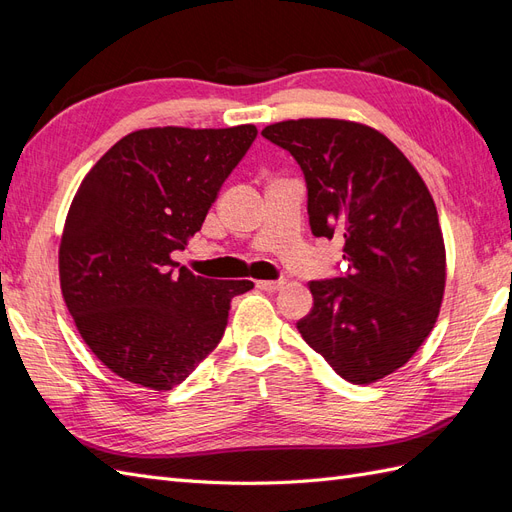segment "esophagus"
<instances>
[{
	"instance_id": "obj_1",
	"label": "esophagus",
	"mask_w": 512,
	"mask_h": 512,
	"mask_svg": "<svg viewBox=\"0 0 512 512\" xmlns=\"http://www.w3.org/2000/svg\"><path fill=\"white\" fill-rule=\"evenodd\" d=\"M284 286V280H258L256 288L260 290H267V292H275Z\"/></svg>"
}]
</instances>
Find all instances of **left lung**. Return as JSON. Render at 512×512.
Instances as JSON below:
<instances>
[{
    "label": "left lung",
    "instance_id": "8db88e82",
    "mask_svg": "<svg viewBox=\"0 0 512 512\" xmlns=\"http://www.w3.org/2000/svg\"><path fill=\"white\" fill-rule=\"evenodd\" d=\"M262 136L301 166L314 235H344L348 271L309 282L314 307L299 333L352 384L393 374L431 333L444 297V239L425 181L356 121L288 119Z\"/></svg>",
    "mask_w": 512,
    "mask_h": 512
}]
</instances>
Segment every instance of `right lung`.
I'll return each mask as SVG.
<instances>
[{
	"mask_svg": "<svg viewBox=\"0 0 512 512\" xmlns=\"http://www.w3.org/2000/svg\"><path fill=\"white\" fill-rule=\"evenodd\" d=\"M252 123L147 128L123 136L76 192L59 282L85 344L119 378L170 391L220 344L247 280H207L173 260L203 226L254 143Z\"/></svg>",
	"mask_w": 512,
	"mask_h": 512,
	"instance_id": "right-lung-1",
	"label": "right lung"
}]
</instances>
